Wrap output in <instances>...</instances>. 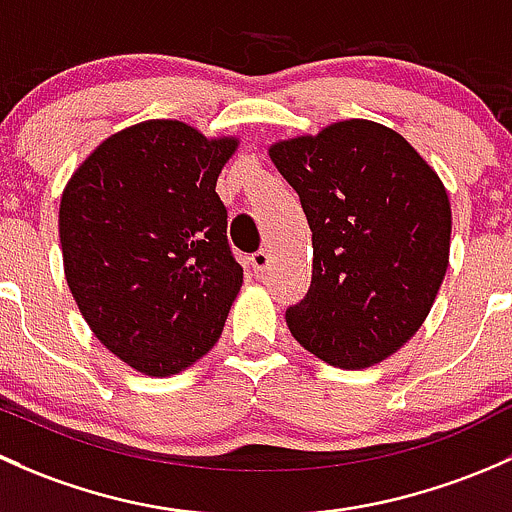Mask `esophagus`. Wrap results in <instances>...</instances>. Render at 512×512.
I'll list each match as a JSON object with an SVG mask.
<instances>
[{"label": "esophagus", "instance_id": "obj_1", "mask_svg": "<svg viewBox=\"0 0 512 512\" xmlns=\"http://www.w3.org/2000/svg\"><path fill=\"white\" fill-rule=\"evenodd\" d=\"M268 266H271V254L268 251L261 249L251 256V271H254V276H263L268 271Z\"/></svg>", "mask_w": 512, "mask_h": 512}]
</instances>
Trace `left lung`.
Wrapping results in <instances>:
<instances>
[{
    "mask_svg": "<svg viewBox=\"0 0 512 512\" xmlns=\"http://www.w3.org/2000/svg\"><path fill=\"white\" fill-rule=\"evenodd\" d=\"M268 155L313 231V281L286 310L288 330L340 370L387 360L421 328L449 268L444 182L397 130L360 118Z\"/></svg>",
    "mask_w": 512,
    "mask_h": 512,
    "instance_id": "left-lung-1",
    "label": "left lung"
}]
</instances>
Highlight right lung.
Wrapping results in <instances>:
<instances>
[{
    "label": "right lung",
    "instance_id": "right-lung-1",
    "mask_svg": "<svg viewBox=\"0 0 512 512\" xmlns=\"http://www.w3.org/2000/svg\"><path fill=\"white\" fill-rule=\"evenodd\" d=\"M236 147L182 120H145L100 142L63 187L73 300L93 335L147 377L202 360L241 291L217 194Z\"/></svg>",
    "mask_w": 512,
    "mask_h": 512
}]
</instances>
